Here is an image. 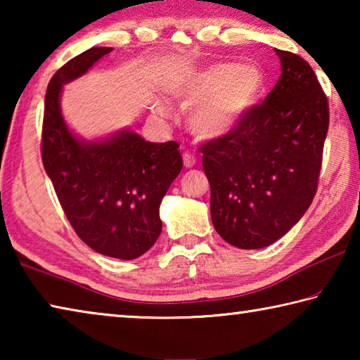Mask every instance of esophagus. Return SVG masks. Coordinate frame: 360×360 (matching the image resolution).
<instances>
[{
  "label": "esophagus",
  "instance_id": "esophagus-1",
  "mask_svg": "<svg viewBox=\"0 0 360 360\" xmlns=\"http://www.w3.org/2000/svg\"><path fill=\"white\" fill-rule=\"evenodd\" d=\"M182 158H184L186 168H192L195 163H197V157H195L191 150H186L184 154H182Z\"/></svg>",
  "mask_w": 360,
  "mask_h": 360
}]
</instances>
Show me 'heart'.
<instances>
[{"label": "heart", "instance_id": "1", "mask_svg": "<svg viewBox=\"0 0 360 360\" xmlns=\"http://www.w3.org/2000/svg\"><path fill=\"white\" fill-rule=\"evenodd\" d=\"M264 89V75L254 65L219 62L186 77L178 95L195 108L192 130L202 138L227 135L240 124Z\"/></svg>", "mask_w": 360, "mask_h": 360}]
</instances>
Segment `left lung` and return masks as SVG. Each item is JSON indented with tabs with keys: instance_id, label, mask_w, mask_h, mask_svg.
I'll return each mask as SVG.
<instances>
[{
	"instance_id": "left-lung-1",
	"label": "left lung",
	"mask_w": 360,
	"mask_h": 360,
	"mask_svg": "<svg viewBox=\"0 0 360 360\" xmlns=\"http://www.w3.org/2000/svg\"><path fill=\"white\" fill-rule=\"evenodd\" d=\"M283 72L266 98L227 135L200 146L211 186V219L241 249L265 248L294 227L316 192L328 101L311 66L279 51Z\"/></svg>"
}]
</instances>
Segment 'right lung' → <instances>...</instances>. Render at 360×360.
<instances>
[{
    "label": "right lung",
    "instance_id": "obj_1",
    "mask_svg": "<svg viewBox=\"0 0 360 360\" xmlns=\"http://www.w3.org/2000/svg\"><path fill=\"white\" fill-rule=\"evenodd\" d=\"M111 47H92L65 63L47 85L41 157L65 216L94 251L131 260L162 231V198L182 169L179 144L149 143L120 131L98 143L79 141L60 112L65 82L82 76Z\"/></svg>",
    "mask_w": 360,
    "mask_h": 360
}]
</instances>
